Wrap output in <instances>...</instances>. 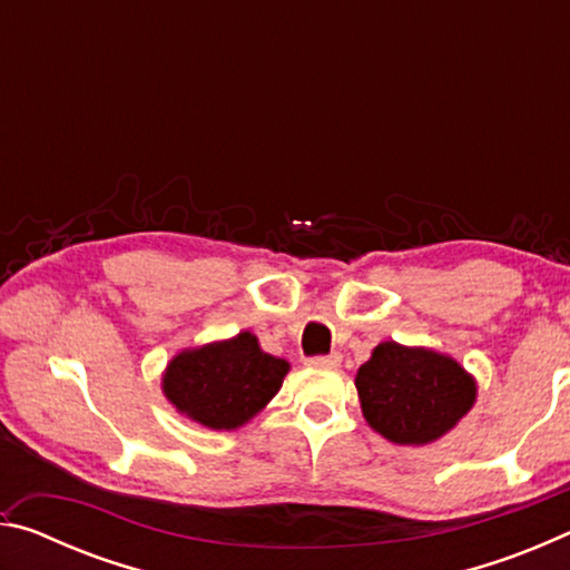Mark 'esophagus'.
Wrapping results in <instances>:
<instances>
[{
    "label": "esophagus",
    "instance_id": "esophagus-1",
    "mask_svg": "<svg viewBox=\"0 0 570 570\" xmlns=\"http://www.w3.org/2000/svg\"><path fill=\"white\" fill-rule=\"evenodd\" d=\"M308 364L312 366H336L342 362V354H336V352H332V354H320V356H308L306 360Z\"/></svg>",
    "mask_w": 570,
    "mask_h": 570
}]
</instances>
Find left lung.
Returning a JSON list of instances; mask_svg holds the SVG:
<instances>
[{"instance_id": "1", "label": "left lung", "mask_w": 570, "mask_h": 570, "mask_svg": "<svg viewBox=\"0 0 570 570\" xmlns=\"http://www.w3.org/2000/svg\"><path fill=\"white\" fill-rule=\"evenodd\" d=\"M354 384L366 422L397 445L442 438L475 402V382L455 360L394 342L372 352Z\"/></svg>"}]
</instances>
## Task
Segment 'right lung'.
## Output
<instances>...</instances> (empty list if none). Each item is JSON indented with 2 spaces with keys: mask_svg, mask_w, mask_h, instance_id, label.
<instances>
[{
  "mask_svg": "<svg viewBox=\"0 0 570 570\" xmlns=\"http://www.w3.org/2000/svg\"><path fill=\"white\" fill-rule=\"evenodd\" d=\"M286 372L284 360L262 352L256 336L244 332L180 352L168 364L163 392L190 420L210 430H234L274 397Z\"/></svg>",
  "mask_w": 570,
  "mask_h": 570,
  "instance_id": "right-lung-1",
  "label": "right lung"
}]
</instances>
